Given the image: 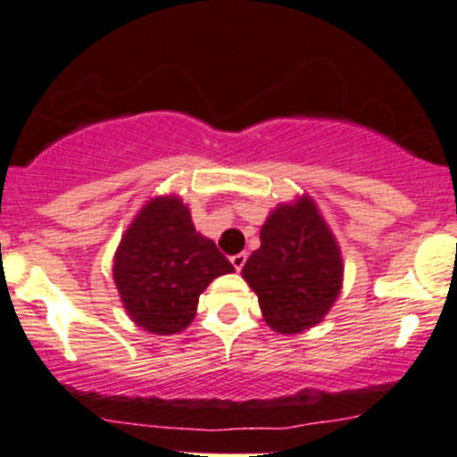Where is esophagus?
Segmentation results:
<instances>
[{
  "mask_svg": "<svg viewBox=\"0 0 457 457\" xmlns=\"http://www.w3.org/2000/svg\"><path fill=\"white\" fill-rule=\"evenodd\" d=\"M245 263H246V253H236V255H232V266L236 270H243Z\"/></svg>",
  "mask_w": 457,
  "mask_h": 457,
  "instance_id": "obj_1",
  "label": "esophagus"
}]
</instances>
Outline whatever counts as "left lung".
I'll use <instances>...</instances> for the list:
<instances>
[{
	"instance_id": "left-lung-1",
	"label": "left lung",
	"mask_w": 457,
	"mask_h": 457,
	"mask_svg": "<svg viewBox=\"0 0 457 457\" xmlns=\"http://www.w3.org/2000/svg\"><path fill=\"white\" fill-rule=\"evenodd\" d=\"M260 240L243 277L260 298L266 323L281 334L317 326L343 285V260L315 204L309 197L281 204L263 223Z\"/></svg>"
}]
</instances>
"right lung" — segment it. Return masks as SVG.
I'll return each mask as SVG.
<instances>
[{
  "instance_id": "add662e5",
  "label": "right lung",
  "mask_w": 457,
  "mask_h": 457,
  "mask_svg": "<svg viewBox=\"0 0 457 457\" xmlns=\"http://www.w3.org/2000/svg\"><path fill=\"white\" fill-rule=\"evenodd\" d=\"M112 272L123 306L140 328L176 334L195 317L208 283L234 266L195 232L189 208L170 195L142 208L120 240Z\"/></svg>"
}]
</instances>
